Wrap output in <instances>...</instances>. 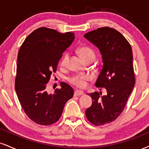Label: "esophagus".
<instances>
[{"label":"esophagus","mask_w":149,"mask_h":149,"mask_svg":"<svg viewBox=\"0 0 149 149\" xmlns=\"http://www.w3.org/2000/svg\"><path fill=\"white\" fill-rule=\"evenodd\" d=\"M84 94V92L80 90H76L74 92V96H82Z\"/></svg>","instance_id":"34e87169"}]
</instances>
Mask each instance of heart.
<instances>
[{"label": "heart", "instance_id": "heart-1", "mask_svg": "<svg viewBox=\"0 0 149 149\" xmlns=\"http://www.w3.org/2000/svg\"><path fill=\"white\" fill-rule=\"evenodd\" d=\"M78 52L85 62L88 60H94L95 58V52L92 48L89 46H81L78 48ZM69 60V54L66 53L63 55L60 61V66L62 67H66L68 64ZM91 77L88 75H76L69 79V81L71 85H74L78 88H85L87 85V82L90 80Z\"/></svg>", "mask_w": 149, "mask_h": 149}]
</instances>
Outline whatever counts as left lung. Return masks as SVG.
Instances as JSON below:
<instances>
[{
  "instance_id": "left-lung-1",
  "label": "left lung",
  "mask_w": 149,
  "mask_h": 149,
  "mask_svg": "<svg viewBox=\"0 0 149 149\" xmlns=\"http://www.w3.org/2000/svg\"><path fill=\"white\" fill-rule=\"evenodd\" d=\"M84 37L99 49L103 58V69L95 85L100 90L106 89L107 94H89L92 104L85 111L92 124L102 126L121 114L135 85L132 48L119 31L109 27L92 30Z\"/></svg>"
}]
</instances>
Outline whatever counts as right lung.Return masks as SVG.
<instances>
[{
    "label": "right lung",
    "mask_w": 149,
    "mask_h": 149,
    "mask_svg": "<svg viewBox=\"0 0 149 149\" xmlns=\"http://www.w3.org/2000/svg\"><path fill=\"white\" fill-rule=\"evenodd\" d=\"M74 33H60L39 28L30 34L18 53L15 89L25 113L39 125L57 122L67 102L73 96L72 87L61 82V88L48 94L46 84L55 72L62 53L73 42Z\"/></svg>",
    "instance_id": "1"
}]
</instances>
